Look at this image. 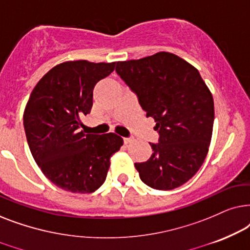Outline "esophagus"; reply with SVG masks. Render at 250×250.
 Masks as SVG:
<instances>
[{
  "label": "esophagus",
  "mask_w": 250,
  "mask_h": 250,
  "mask_svg": "<svg viewBox=\"0 0 250 250\" xmlns=\"http://www.w3.org/2000/svg\"><path fill=\"white\" fill-rule=\"evenodd\" d=\"M134 141V138L132 137H125L123 138V142H125V144H129V143H131Z\"/></svg>",
  "instance_id": "1"
}]
</instances>
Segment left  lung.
<instances>
[{"label":"left lung","mask_w":250,"mask_h":250,"mask_svg":"<svg viewBox=\"0 0 250 250\" xmlns=\"http://www.w3.org/2000/svg\"><path fill=\"white\" fill-rule=\"evenodd\" d=\"M115 71L156 122L159 143L147 161L135 164L155 189H174L197 174L207 156L214 125V99L200 73L170 52L116 62Z\"/></svg>","instance_id":"left-lung-1"}]
</instances>
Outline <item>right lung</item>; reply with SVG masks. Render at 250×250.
I'll list each match as a JSON object with an SVG mask.
<instances>
[{
	"mask_svg": "<svg viewBox=\"0 0 250 250\" xmlns=\"http://www.w3.org/2000/svg\"><path fill=\"white\" fill-rule=\"evenodd\" d=\"M114 67L115 62H65L50 69L29 96L24 112L29 149L45 177L65 191L92 193L101 188L111 156L123 145L113 132L81 130L96 83Z\"/></svg>",
	"mask_w": 250,
	"mask_h": 250,
	"instance_id": "1",
	"label": "right lung"
}]
</instances>
